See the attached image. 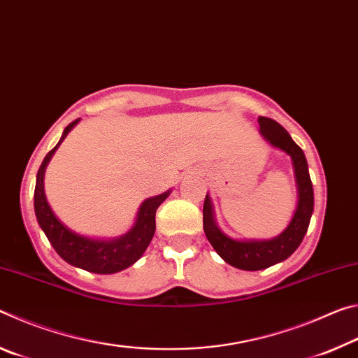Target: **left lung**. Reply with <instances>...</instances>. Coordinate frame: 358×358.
Returning a JSON list of instances; mask_svg holds the SVG:
<instances>
[{
	"label": "left lung",
	"instance_id": "8db88e82",
	"mask_svg": "<svg viewBox=\"0 0 358 358\" xmlns=\"http://www.w3.org/2000/svg\"><path fill=\"white\" fill-rule=\"evenodd\" d=\"M260 134L266 142L280 148L292 157L296 185H299V205L295 215L287 229L273 240L266 241H237L229 238L217 229L211 202L207 194L203 202V230L215 251L226 260L229 265L240 270H262L275 265L281 260L287 259L296 248L300 246L305 237L308 226H310L313 208H314V192L313 183L308 172V162L303 150L296 145L289 132L275 120L259 117Z\"/></svg>",
	"mask_w": 358,
	"mask_h": 358
}]
</instances>
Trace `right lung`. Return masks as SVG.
<instances>
[{
	"label": "right lung",
	"instance_id": "add662e5",
	"mask_svg": "<svg viewBox=\"0 0 358 358\" xmlns=\"http://www.w3.org/2000/svg\"><path fill=\"white\" fill-rule=\"evenodd\" d=\"M77 121L78 120H74L72 123L66 126L59 142L48 151L39 167L34 187L36 217H38L39 226L44 230L48 241L55 248L59 257L64 259L66 262L78 266V268L92 271V273H117V271L128 268L129 265L134 264L142 256L143 251L147 250L156 230V210L166 201L169 192L161 194V196H156L153 199H147L142 203L141 210H138L136 226L131 229L129 234H126L124 237L118 240H90L82 237V235L74 234L68 227H64L58 221V217L53 215L50 205L47 203L44 192V173L50 157L59 147V143L64 141V137L68 136V132L77 124Z\"/></svg>",
	"mask_w": 358,
	"mask_h": 358
}]
</instances>
